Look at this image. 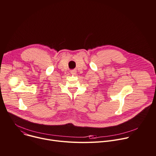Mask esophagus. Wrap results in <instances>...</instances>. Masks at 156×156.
Returning a JSON list of instances; mask_svg holds the SVG:
<instances>
[{"label": "esophagus", "mask_w": 156, "mask_h": 156, "mask_svg": "<svg viewBox=\"0 0 156 156\" xmlns=\"http://www.w3.org/2000/svg\"><path fill=\"white\" fill-rule=\"evenodd\" d=\"M76 70L75 69V70H72L70 71V73H72V75H75V74H76Z\"/></svg>", "instance_id": "esophagus-1"}]
</instances>
